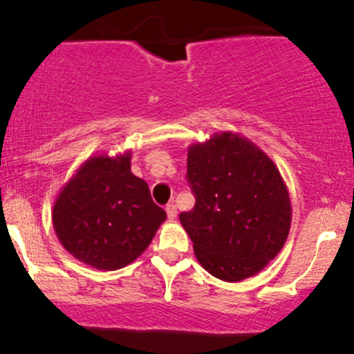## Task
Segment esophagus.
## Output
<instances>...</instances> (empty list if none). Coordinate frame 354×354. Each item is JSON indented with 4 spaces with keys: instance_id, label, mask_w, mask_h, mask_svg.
I'll list each match as a JSON object with an SVG mask.
<instances>
[{
    "instance_id": "34e87169",
    "label": "esophagus",
    "mask_w": 354,
    "mask_h": 354,
    "mask_svg": "<svg viewBox=\"0 0 354 354\" xmlns=\"http://www.w3.org/2000/svg\"><path fill=\"white\" fill-rule=\"evenodd\" d=\"M166 213H167V216H169V220H174V218H176V214H178L176 204H174V203L167 204V206H166Z\"/></svg>"
}]
</instances>
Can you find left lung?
Wrapping results in <instances>:
<instances>
[{
    "label": "left lung",
    "instance_id": "obj_1",
    "mask_svg": "<svg viewBox=\"0 0 354 354\" xmlns=\"http://www.w3.org/2000/svg\"><path fill=\"white\" fill-rule=\"evenodd\" d=\"M187 181L196 206L180 222L211 276L243 281L281 252L292 204L279 169L257 145L234 132L192 145Z\"/></svg>",
    "mask_w": 354,
    "mask_h": 354
}]
</instances>
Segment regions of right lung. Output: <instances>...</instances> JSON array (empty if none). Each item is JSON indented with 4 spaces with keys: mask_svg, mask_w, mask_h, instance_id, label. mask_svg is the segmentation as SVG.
Returning a JSON list of instances; mask_svg holds the SVG:
<instances>
[{
    "mask_svg": "<svg viewBox=\"0 0 354 354\" xmlns=\"http://www.w3.org/2000/svg\"><path fill=\"white\" fill-rule=\"evenodd\" d=\"M166 216L151 201L147 181L131 173V151L84 162L52 209L62 246L99 270H117L136 260Z\"/></svg>",
    "mask_w": 354,
    "mask_h": 354,
    "instance_id": "add662e5",
    "label": "right lung"
}]
</instances>
